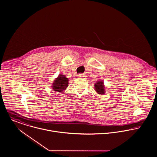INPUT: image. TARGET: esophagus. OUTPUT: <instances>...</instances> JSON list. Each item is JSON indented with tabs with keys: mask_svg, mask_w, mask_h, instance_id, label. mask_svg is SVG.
Returning <instances> with one entry per match:
<instances>
[{
	"mask_svg": "<svg viewBox=\"0 0 157 157\" xmlns=\"http://www.w3.org/2000/svg\"><path fill=\"white\" fill-rule=\"evenodd\" d=\"M78 77H80V78H83L85 77V75L84 74H78Z\"/></svg>",
	"mask_w": 157,
	"mask_h": 157,
	"instance_id": "esophagus-1",
	"label": "esophagus"
}]
</instances>
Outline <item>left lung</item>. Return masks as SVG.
Returning <instances> with one entry per match:
<instances>
[{"instance_id":"left-lung-1","label":"left lung","mask_w":157,"mask_h":157,"mask_svg":"<svg viewBox=\"0 0 157 157\" xmlns=\"http://www.w3.org/2000/svg\"><path fill=\"white\" fill-rule=\"evenodd\" d=\"M94 90L99 94L104 95L105 94L104 83L103 80H99L94 83Z\"/></svg>"}]
</instances>
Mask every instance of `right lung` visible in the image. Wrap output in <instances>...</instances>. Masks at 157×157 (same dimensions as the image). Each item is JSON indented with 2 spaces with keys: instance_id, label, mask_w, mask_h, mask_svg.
<instances>
[{
  "instance_id": "right-lung-1",
  "label": "right lung",
  "mask_w": 157,
  "mask_h": 157,
  "mask_svg": "<svg viewBox=\"0 0 157 157\" xmlns=\"http://www.w3.org/2000/svg\"><path fill=\"white\" fill-rule=\"evenodd\" d=\"M69 79L63 74H59L52 83V88L56 92H62L68 86Z\"/></svg>"
}]
</instances>
